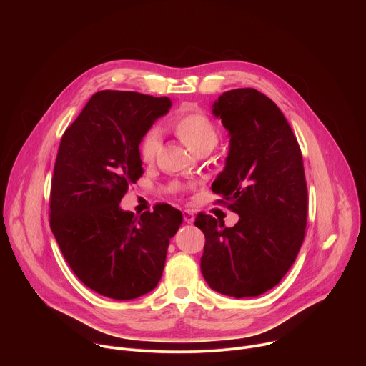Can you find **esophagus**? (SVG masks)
I'll list each match as a JSON object with an SVG mask.
<instances>
[{"label":"esophagus","mask_w":366,"mask_h":366,"mask_svg":"<svg viewBox=\"0 0 366 366\" xmlns=\"http://www.w3.org/2000/svg\"><path fill=\"white\" fill-rule=\"evenodd\" d=\"M182 216H184V222H185V223H188V224H192V223H194V220H195L194 213H192V212H189V210H184V212H182Z\"/></svg>","instance_id":"obj_1"}]
</instances>
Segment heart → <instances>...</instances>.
<instances>
[{"instance_id": "obj_1", "label": "heart", "mask_w": 366, "mask_h": 366, "mask_svg": "<svg viewBox=\"0 0 366 366\" xmlns=\"http://www.w3.org/2000/svg\"><path fill=\"white\" fill-rule=\"evenodd\" d=\"M175 134L179 140L194 153L204 149H213L219 140V132L216 124L201 112H184L174 122ZM161 149V132L159 129H150L139 144L140 159L146 164H152L156 159Z\"/></svg>"}]
</instances>
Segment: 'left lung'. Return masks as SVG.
<instances>
[{
  "instance_id": "1",
  "label": "left lung",
  "mask_w": 366,
  "mask_h": 366,
  "mask_svg": "<svg viewBox=\"0 0 366 366\" xmlns=\"http://www.w3.org/2000/svg\"><path fill=\"white\" fill-rule=\"evenodd\" d=\"M213 114L230 146L213 192L239 214L233 227L199 213L201 272L214 291L257 297L280 284L302 244L308 197L298 142L277 104L253 88L223 92ZM222 201V199H220Z\"/></svg>"
}]
</instances>
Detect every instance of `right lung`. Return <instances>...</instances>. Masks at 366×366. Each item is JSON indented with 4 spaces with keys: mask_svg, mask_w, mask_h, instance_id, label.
<instances>
[{
    "mask_svg": "<svg viewBox=\"0 0 366 366\" xmlns=\"http://www.w3.org/2000/svg\"><path fill=\"white\" fill-rule=\"evenodd\" d=\"M172 106L132 91L94 94L62 136L50 191V229L74 274L92 291L133 300L162 278L182 214L168 204L134 216L120 201L142 177L139 144Z\"/></svg>",
    "mask_w": 366,
    "mask_h": 366,
    "instance_id": "add662e5",
    "label": "right lung"
}]
</instances>
